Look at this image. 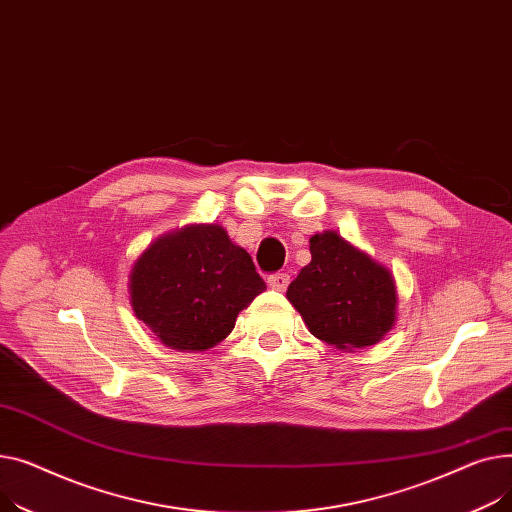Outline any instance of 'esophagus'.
Masks as SVG:
<instances>
[{"instance_id":"34e87169","label":"esophagus","mask_w":512,"mask_h":512,"mask_svg":"<svg viewBox=\"0 0 512 512\" xmlns=\"http://www.w3.org/2000/svg\"><path fill=\"white\" fill-rule=\"evenodd\" d=\"M289 281H291V277L287 273H275L268 277V285L275 291H285L289 287Z\"/></svg>"}]
</instances>
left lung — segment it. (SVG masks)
Here are the masks:
<instances>
[{"instance_id":"1","label":"left lung","mask_w":512,"mask_h":512,"mask_svg":"<svg viewBox=\"0 0 512 512\" xmlns=\"http://www.w3.org/2000/svg\"><path fill=\"white\" fill-rule=\"evenodd\" d=\"M310 254L312 262L287 289L310 333L341 351L376 345L397 320L390 270L337 231L312 235Z\"/></svg>"}]
</instances>
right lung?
Instances as JSON below:
<instances>
[{
    "label": "right lung",
    "mask_w": 512,
    "mask_h": 512,
    "mask_svg": "<svg viewBox=\"0 0 512 512\" xmlns=\"http://www.w3.org/2000/svg\"><path fill=\"white\" fill-rule=\"evenodd\" d=\"M264 289L250 254L221 225H188L161 235L130 273L136 318L179 351L221 343L237 314Z\"/></svg>",
    "instance_id": "right-lung-1"
}]
</instances>
